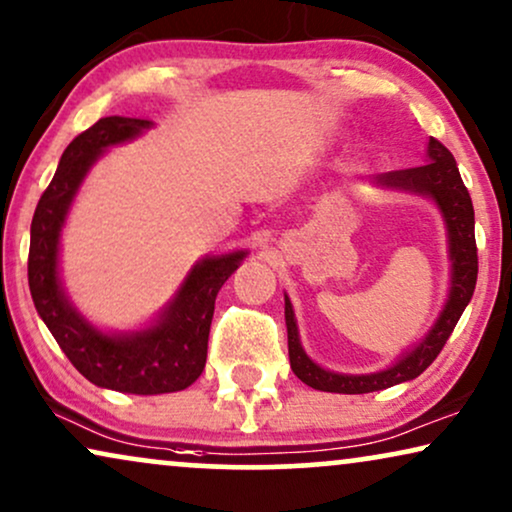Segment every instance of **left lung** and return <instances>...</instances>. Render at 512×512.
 <instances>
[{
    "label": "left lung",
    "instance_id": "obj_1",
    "mask_svg": "<svg viewBox=\"0 0 512 512\" xmlns=\"http://www.w3.org/2000/svg\"><path fill=\"white\" fill-rule=\"evenodd\" d=\"M374 185L388 189H403V192L421 194L435 201L447 224L449 238V260H452V288L440 318L428 330V335L405 353L398 363L388 370L372 374H337L313 363L302 349L297 332L295 311L290 299L285 297V325H288V353L290 367L306 386L327 393H372L381 388L403 384L419 377L428 365L438 358L442 346L459 323L463 309L473 297L475 281H478V245H475V213L473 201L466 185H463L459 168L449 149L440 140H428V163L417 168L391 170L374 177Z\"/></svg>",
    "mask_w": 512,
    "mask_h": 512
}]
</instances>
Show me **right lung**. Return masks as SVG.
Returning a JSON list of instances; mask_svg holds the SVG:
<instances>
[{
	"mask_svg": "<svg viewBox=\"0 0 512 512\" xmlns=\"http://www.w3.org/2000/svg\"><path fill=\"white\" fill-rule=\"evenodd\" d=\"M149 126V119L105 117L67 145L34 210L27 257L32 302L70 363L95 386L135 395L185 391L201 377L215 297L248 255L236 250L201 260L159 320L140 332L107 335L70 304L58 278L60 229L67 210L98 156L107 147L138 138Z\"/></svg>",
	"mask_w": 512,
	"mask_h": 512,
	"instance_id": "right-lung-1",
	"label": "right lung"
}]
</instances>
